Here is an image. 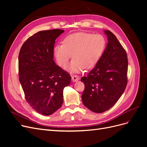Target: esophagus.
I'll use <instances>...</instances> for the list:
<instances>
[{"instance_id": "obj_1", "label": "esophagus", "mask_w": 147, "mask_h": 147, "mask_svg": "<svg viewBox=\"0 0 147 147\" xmlns=\"http://www.w3.org/2000/svg\"><path fill=\"white\" fill-rule=\"evenodd\" d=\"M72 80L74 82H76L79 80V77L77 75H74L72 76Z\"/></svg>"}]
</instances>
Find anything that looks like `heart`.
Listing matches in <instances>:
<instances>
[{"label":"heart","instance_id":"obj_1","mask_svg":"<svg viewBox=\"0 0 147 147\" xmlns=\"http://www.w3.org/2000/svg\"><path fill=\"white\" fill-rule=\"evenodd\" d=\"M105 38L101 34L77 32L66 37L63 44L54 47L53 54L57 63L64 68L72 57L68 70L76 73L91 69L98 63L105 49Z\"/></svg>","mask_w":147,"mask_h":147}]
</instances>
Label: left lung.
I'll list each match as a JSON object with an SVG mask.
<instances>
[{
	"label": "left lung",
	"mask_w": 147,
	"mask_h": 147,
	"mask_svg": "<svg viewBox=\"0 0 147 147\" xmlns=\"http://www.w3.org/2000/svg\"><path fill=\"white\" fill-rule=\"evenodd\" d=\"M108 43L98 63L81 78L84 84L82 96L84 105L95 113L109 110L125 90L128 61L125 50L116 36L104 30Z\"/></svg>",
	"instance_id": "1"
}]
</instances>
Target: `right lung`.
<instances>
[{
    "label": "right lung",
    "mask_w": 147,
    "mask_h": 147,
    "mask_svg": "<svg viewBox=\"0 0 147 147\" xmlns=\"http://www.w3.org/2000/svg\"><path fill=\"white\" fill-rule=\"evenodd\" d=\"M61 29L42 30L30 37L22 45L19 57V80L25 98L32 109L50 115L63 103V90L71 77L53 60L55 40Z\"/></svg>",
    "instance_id": "obj_1"
}]
</instances>
